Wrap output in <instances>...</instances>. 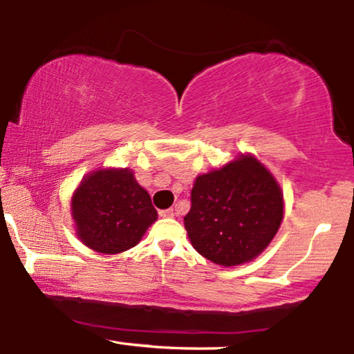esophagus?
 Returning <instances> with one entry per match:
<instances>
[{"label": "esophagus", "instance_id": "1", "mask_svg": "<svg viewBox=\"0 0 354 354\" xmlns=\"http://www.w3.org/2000/svg\"><path fill=\"white\" fill-rule=\"evenodd\" d=\"M176 208H169V209H161L160 211V216H163V218H173V216H176Z\"/></svg>", "mask_w": 354, "mask_h": 354}]
</instances>
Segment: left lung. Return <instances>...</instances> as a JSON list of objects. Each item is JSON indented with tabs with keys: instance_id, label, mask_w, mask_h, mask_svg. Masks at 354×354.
<instances>
[{
	"instance_id": "left-lung-1",
	"label": "left lung",
	"mask_w": 354,
	"mask_h": 354,
	"mask_svg": "<svg viewBox=\"0 0 354 354\" xmlns=\"http://www.w3.org/2000/svg\"><path fill=\"white\" fill-rule=\"evenodd\" d=\"M283 219V194L253 156L198 176L185 228L201 256L221 266L251 261L270 245Z\"/></svg>"
}]
</instances>
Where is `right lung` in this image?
I'll use <instances>...</instances> for the list:
<instances>
[{
    "label": "right lung",
    "instance_id": "1",
    "mask_svg": "<svg viewBox=\"0 0 354 354\" xmlns=\"http://www.w3.org/2000/svg\"><path fill=\"white\" fill-rule=\"evenodd\" d=\"M71 211L81 241L106 254L136 246L158 218L151 198L128 168L88 174L75 191Z\"/></svg>",
    "mask_w": 354,
    "mask_h": 354
}]
</instances>
